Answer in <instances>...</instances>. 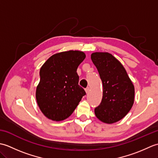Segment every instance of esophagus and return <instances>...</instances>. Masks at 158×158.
I'll use <instances>...</instances> for the list:
<instances>
[{"mask_svg":"<svg viewBox=\"0 0 158 158\" xmlns=\"http://www.w3.org/2000/svg\"><path fill=\"white\" fill-rule=\"evenodd\" d=\"M85 92H86V94H88L89 93V90H90V88H89V87H88V88H85Z\"/></svg>","mask_w":158,"mask_h":158,"instance_id":"34e87169","label":"esophagus"}]
</instances>
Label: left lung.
Wrapping results in <instances>:
<instances>
[{"label":"left lung","instance_id":"1","mask_svg":"<svg viewBox=\"0 0 158 158\" xmlns=\"http://www.w3.org/2000/svg\"><path fill=\"white\" fill-rule=\"evenodd\" d=\"M91 59L102 82V98L94 110L97 118L105 123L123 119L135 102V86L118 60L108 52H94Z\"/></svg>","mask_w":158,"mask_h":158}]
</instances>
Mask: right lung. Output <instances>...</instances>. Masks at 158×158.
I'll return each instance as SVG.
<instances>
[{"label": "right lung", "instance_id": "1", "mask_svg": "<svg viewBox=\"0 0 158 158\" xmlns=\"http://www.w3.org/2000/svg\"><path fill=\"white\" fill-rule=\"evenodd\" d=\"M83 52L69 50L52 55L40 69L36 100L47 118L60 122L71 115L85 90L79 85L77 69L85 58Z\"/></svg>", "mask_w": 158, "mask_h": 158}]
</instances>
